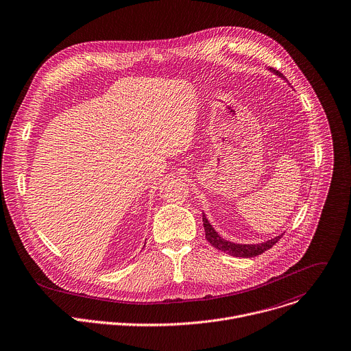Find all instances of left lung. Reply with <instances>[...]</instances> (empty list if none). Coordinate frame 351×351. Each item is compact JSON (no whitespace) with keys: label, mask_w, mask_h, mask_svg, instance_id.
Wrapping results in <instances>:
<instances>
[{"label":"left lung","mask_w":351,"mask_h":351,"mask_svg":"<svg viewBox=\"0 0 351 351\" xmlns=\"http://www.w3.org/2000/svg\"><path fill=\"white\" fill-rule=\"evenodd\" d=\"M270 70L280 75V77H284L278 70H274L270 67ZM202 221H204V228H205V239L206 241L216 250L219 251H223L231 256H236V258H254V256H258V255H262L263 252H266L267 250H270L274 244H277L281 239V236L273 239V240H269L263 244H255V245H243V244H234V243H230V241H226L223 240L217 232L213 230V227L209 224L208 219L205 217V215L202 213Z\"/></svg>","instance_id":"1"}]
</instances>
